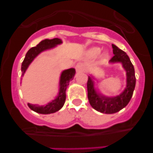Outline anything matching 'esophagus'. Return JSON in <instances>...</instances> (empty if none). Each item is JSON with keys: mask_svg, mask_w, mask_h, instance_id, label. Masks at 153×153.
<instances>
[{"mask_svg": "<svg viewBox=\"0 0 153 153\" xmlns=\"http://www.w3.org/2000/svg\"><path fill=\"white\" fill-rule=\"evenodd\" d=\"M85 69V65L82 63H78L76 66H75V69L77 72H82Z\"/></svg>", "mask_w": 153, "mask_h": 153, "instance_id": "1", "label": "esophagus"}]
</instances>
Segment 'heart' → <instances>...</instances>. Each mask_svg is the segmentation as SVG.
<instances>
[{"label":"heart","mask_w":153,"mask_h":153,"mask_svg":"<svg viewBox=\"0 0 153 153\" xmlns=\"http://www.w3.org/2000/svg\"><path fill=\"white\" fill-rule=\"evenodd\" d=\"M101 52V48L98 47H91L90 49H88L86 52V56L89 57V58H95L96 57H98V55H100ZM109 55L107 52H104L100 55L99 57V61L101 63H104L107 61V59L109 58Z\"/></svg>","instance_id":"b5f03b06"}]
</instances>
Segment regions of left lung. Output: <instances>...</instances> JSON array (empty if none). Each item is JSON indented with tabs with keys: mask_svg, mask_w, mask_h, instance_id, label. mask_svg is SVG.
<instances>
[{
	"mask_svg": "<svg viewBox=\"0 0 153 153\" xmlns=\"http://www.w3.org/2000/svg\"><path fill=\"white\" fill-rule=\"evenodd\" d=\"M112 47L114 56L111 58L109 63H121L126 71V85L124 91L116 96H106L95 87V78L92 75L88 77L87 81V95L89 104L95 110L105 114L118 112L127 105L132 96L136 81L135 69L129 56L114 44Z\"/></svg>",
	"mask_w": 153,
	"mask_h": 153,
	"instance_id": "obj_1",
	"label": "left lung"
}]
</instances>
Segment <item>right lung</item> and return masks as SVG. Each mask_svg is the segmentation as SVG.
<instances>
[{
	"mask_svg": "<svg viewBox=\"0 0 153 153\" xmlns=\"http://www.w3.org/2000/svg\"><path fill=\"white\" fill-rule=\"evenodd\" d=\"M62 44V41L59 38H53V39H45L39 43L36 47L31 48L26 54L24 61L21 65V72L22 77L27 71V68L30 65L31 63L34 61L35 58L46 50L53 49L58 45ZM75 74V69L74 68L64 70L61 74L59 81V92L56 98L52 101L48 103L46 105L39 106L38 104H32L28 103L29 107L34 112L40 114H51L60 110L64 106L66 101V90L69 86V82L73 79Z\"/></svg>",
	"mask_w": 153,
	"mask_h": 153,
	"instance_id": "add662e5",
	"label": "right lung"
}]
</instances>
